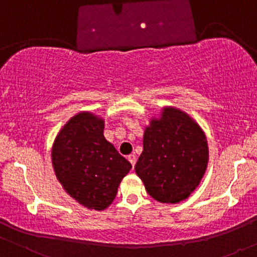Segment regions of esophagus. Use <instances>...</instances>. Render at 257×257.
Returning a JSON list of instances; mask_svg holds the SVG:
<instances>
[{"mask_svg": "<svg viewBox=\"0 0 257 257\" xmlns=\"http://www.w3.org/2000/svg\"><path fill=\"white\" fill-rule=\"evenodd\" d=\"M128 161L131 162V164L133 167L135 166V163H137V156L134 155V153H133V155H129L128 156Z\"/></svg>", "mask_w": 257, "mask_h": 257, "instance_id": "esophagus-1", "label": "esophagus"}]
</instances>
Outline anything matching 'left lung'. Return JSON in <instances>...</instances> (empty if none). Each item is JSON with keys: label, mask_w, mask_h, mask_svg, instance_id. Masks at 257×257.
Here are the masks:
<instances>
[{"label": "left lung", "mask_w": 257, "mask_h": 257, "mask_svg": "<svg viewBox=\"0 0 257 257\" xmlns=\"http://www.w3.org/2000/svg\"><path fill=\"white\" fill-rule=\"evenodd\" d=\"M208 164L204 133L182 111L164 108L144 135L135 172L146 191L162 203H179L199 185Z\"/></svg>", "instance_id": "left-lung-1"}]
</instances>
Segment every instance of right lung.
Wrapping results in <instances>:
<instances>
[{
  "label": "right lung",
  "instance_id": "add662e5",
  "mask_svg": "<svg viewBox=\"0 0 257 257\" xmlns=\"http://www.w3.org/2000/svg\"><path fill=\"white\" fill-rule=\"evenodd\" d=\"M52 161L55 175L79 204L104 210L113 202L119 182L132 164L104 137V120L76 114L54 141Z\"/></svg>",
  "mask_w": 257,
  "mask_h": 257
}]
</instances>
